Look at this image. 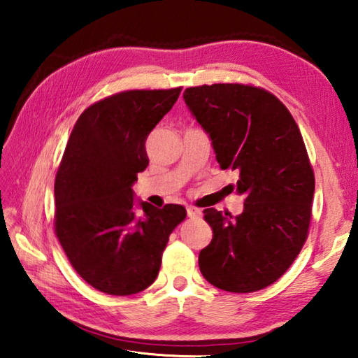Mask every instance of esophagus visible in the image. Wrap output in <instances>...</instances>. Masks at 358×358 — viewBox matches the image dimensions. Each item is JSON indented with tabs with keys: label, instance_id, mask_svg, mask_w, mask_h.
<instances>
[{
	"label": "esophagus",
	"instance_id": "1",
	"mask_svg": "<svg viewBox=\"0 0 358 358\" xmlns=\"http://www.w3.org/2000/svg\"><path fill=\"white\" fill-rule=\"evenodd\" d=\"M186 213H187V216H189V217H199V216L202 215V210H199L196 207H187L186 208Z\"/></svg>",
	"mask_w": 358,
	"mask_h": 358
}]
</instances>
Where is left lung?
Wrapping results in <instances>:
<instances>
[{"mask_svg": "<svg viewBox=\"0 0 358 358\" xmlns=\"http://www.w3.org/2000/svg\"><path fill=\"white\" fill-rule=\"evenodd\" d=\"M183 99L245 196L237 216L203 210L213 238L199 266L216 287L256 292L286 273L310 227L314 173L300 129L280 99L250 85L186 88Z\"/></svg>", "mask_w": 358, "mask_h": 358, "instance_id": "1", "label": "left lung"}]
</instances>
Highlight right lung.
<instances>
[{
	"label": "right lung",
	"mask_w": 358,
	"mask_h": 358,
	"mask_svg": "<svg viewBox=\"0 0 358 358\" xmlns=\"http://www.w3.org/2000/svg\"><path fill=\"white\" fill-rule=\"evenodd\" d=\"M180 92L113 94L88 107L71 132L55 180V232L77 273L101 292L151 286L169 235L186 217L181 205L159 210L132 191L148 166L147 137Z\"/></svg>",
	"instance_id": "add662e5"
}]
</instances>
